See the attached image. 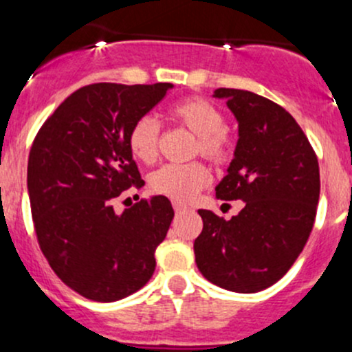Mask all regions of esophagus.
Listing matches in <instances>:
<instances>
[{"instance_id":"34e87169","label":"esophagus","mask_w":352,"mask_h":352,"mask_svg":"<svg viewBox=\"0 0 352 352\" xmlns=\"http://www.w3.org/2000/svg\"><path fill=\"white\" fill-rule=\"evenodd\" d=\"M173 210H175V213H184V211H187V206L186 204H180V203H173Z\"/></svg>"}]
</instances>
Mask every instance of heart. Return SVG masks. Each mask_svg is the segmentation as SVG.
<instances>
[{
  "label": "heart",
  "mask_w": 352,
  "mask_h": 352,
  "mask_svg": "<svg viewBox=\"0 0 352 352\" xmlns=\"http://www.w3.org/2000/svg\"><path fill=\"white\" fill-rule=\"evenodd\" d=\"M170 115L197 135V151L217 165H223L234 155V142L225 131V115L217 104L204 98H187L172 107ZM160 125L155 118L141 117L129 132L132 155L144 163L158 156ZM210 182V172L201 163L162 166L149 177L155 192L173 201L187 203Z\"/></svg>",
  "instance_id": "1"
}]
</instances>
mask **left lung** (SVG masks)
<instances>
[{
  "label": "left lung",
  "instance_id": "left-lung-1",
  "mask_svg": "<svg viewBox=\"0 0 352 352\" xmlns=\"http://www.w3.org/2000/svg\"><path fill=\"white\" fill-rule=\"evenodd\" d=\"M227 100L239 139L217 197L241 199L230 220L199 210L196 265L211 284L251 294L280 280L301 254L320 199L318 158L289 111L251 91L213 93Z\"/></svg>",
  "mask_w": 352,
  "mask_h": 352
}]
</instances>
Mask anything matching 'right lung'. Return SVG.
<instances>
[{
	"instance_id": "obj_1",
	"label": "right lung",
	"mask_w": 352,
	"mask_h": 352,
	"mask_svg": "<svg viewBox=\"0 0 352 352\" xmlns=\"http://www.w3.org/2000/svg\"><path fill=\"white\" fill-rule=\"evenodd\" d=\"M172 87L84 85L44 122L30 148L27 189L39 248L61 282L91 301L127 298L155 274L172 203L153 196L118 214L113 201L144 186L129 132Z\"/></svg>"
}]
</instances>
